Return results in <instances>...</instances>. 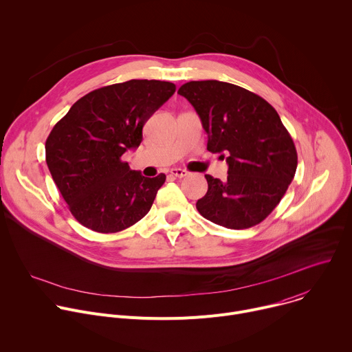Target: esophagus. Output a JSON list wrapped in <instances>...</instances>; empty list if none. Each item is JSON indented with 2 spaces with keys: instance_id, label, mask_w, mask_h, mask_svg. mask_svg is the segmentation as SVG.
Here are the masks:
<instances>
[{
  "instance_id": "esophagus-1",
  "label": "esophagus",
  "mask_w": 352,
  "mask_h": 352,
  "mask_svg": "<svg viewBox=\"0 0 352 352\" xmlns=\"http://www.w3.org/2000/svg\"><path fill=\"white\" fill-rule=\"evenodd\" d=\"M170 174H171L173 177H177V178H182V177H186V175H188V171H185V170H181V168H173V170L170 171Z\"/></svg>"
}]
</instances>
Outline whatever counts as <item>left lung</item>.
Listing matches in <instances>:
<instances>
[{
  "mask_svg": "<svg viewBox=\"0 0 352 352\" xmlns=\"http://www.w3.org/2000/svg\"><path fill=\"white\" fill-rule=\"evenodd\" d=\"M178 93L200 117L209 152L226 153L228 163L226 181L205 175L209 188L197 212L231 230L259 224L280 204L298 164L277 111L261 96L220 80H192Z\"/></svg>",
  "mask_w": 352,
  "mask_h": 352,
  "instance_id": "1",
  "label": "left lung"
}]
</instances>
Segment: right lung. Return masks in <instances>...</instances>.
<instances>
[{
  "instance_id": "add662e5",
  "label": "right lung",
  "mask_w": 352,
  "mask_h": 352,
  "mask_svg": "<svg viewBox=\"0 0 352 352\" xmlns=\"http://www.w3.org/2000/svg\"><path fill=\"white\" fill-rule=\"evenodd\" d=\"M164 80L132 79L96 89L69 109L45 140V162L72 216L96 232H118L152 208L164 174L143 177L122 160L174 94Z\"/></svg>"
}]
</instances>
